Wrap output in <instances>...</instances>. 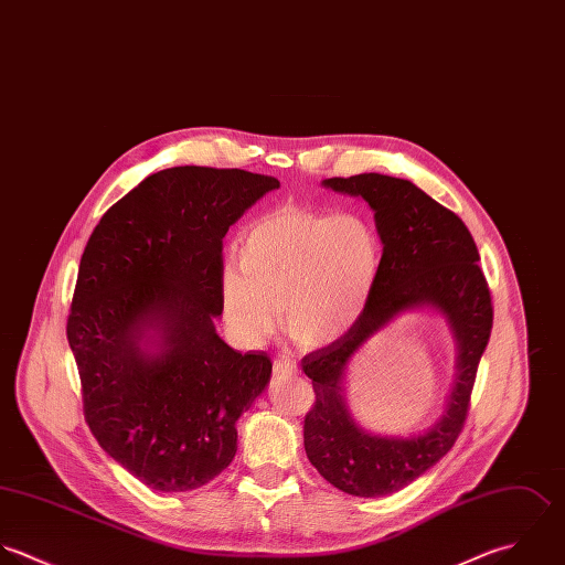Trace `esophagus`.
I'll list each match as a JSON object with an SVG mask.
<instances>
[{"instance_id":"34e87169","label":"esophagus","mask_w":565,"mask_h":565,"mask_svg":"<svg viewBox=\"0 0 565 565\" xmlns=\"http://www.w3.org/2000/svg\"><path fill=\"white\" fill-rule=\"evenodd\" d=\"M296 373H298V366L287 355H280L274 360V375L294 376Z\"/></svg>"}]
</instances>
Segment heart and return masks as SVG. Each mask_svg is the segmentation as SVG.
Listing matches in <instances>:
<instances>
[{
    "instance_id": "heart-1",
    "label": "heart",
    "mask_w": 565,
    "mask_h": 565,
    "mask_svg": "<svg viewBox=\"0 0 565 565\" xmlns=\"http://www.w3.org/2000/svg\"><path fill=\"white\" fill-rule=\"evenodd\" d=\"M383 267V243L362 212L282 205L238 238V265L218 276L227 331L245 347L265 342L280 322L305 347L349 335L366 313Z\"/></svg>"
}]
</instances>
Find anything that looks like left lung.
Returning <instances> with one entry per match:
<instances>
[{"label":"left lung","mask_w":565,"mask_h":565,"mask_svg":"<svg viewBox=\"0 0 565 565\" xmlns=\"http://www.w3.org/2000/svg\"><path fill=\"white\" fill-rule=\"evenodd\" d=\"M322 186L362 196L371 205L383 243V267L358 327L302 360L316 390V405L305 418V451L320 476L340 491L379 498L414 482L454 447L493 327L491 294L462 218L412 182L362 173L331 178ZM412 310H429L448 322L457 344L455 385L431 428L409 437L375 435L364 430L348 407V366L369 339Z\"/></svg>","instance_id":"left-lung-1"}]
</instances>
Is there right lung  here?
<instances>
[{
  "instance_id": "add662e5",
  "label": "right lung",
  "mask_w": 565,
  "mask_h": 565,
  "mask_svg": "<svg viewBox=\"0 0 565 565\" xmlns=\"http://www.w3.org/2000/svg\"><path fill=\"white\" fill-rule=\"evenodd\" d=\"M280 189L241 169L175 167L118 203L81 258L67 342L98 445L153 491H192L236 454V420L271 360L216 333L223 236Z\"/></svg>"
}]
</instances>
